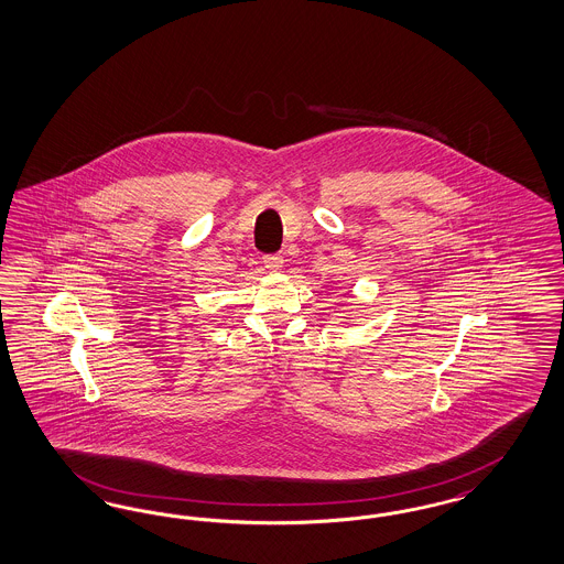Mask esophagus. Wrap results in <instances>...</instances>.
<instances>
[{
  "label": "esophagus",
  "instance_id": "34e87169",
  "mask_svg": "<svg viewBox=\"0 0 564 564\" xmlns=\"http://www.w3.org/2000/svg\"><path fill=\"white\" fill-rule=\"evenodd\" d=\"M264 269H269V271H281L283 269V256L281 253H269V256H264Z\"/></svg>",
  "mask_w": 564,
  "mask_h": 564
}]
</instances>
